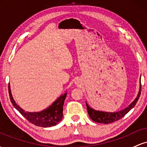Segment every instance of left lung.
<instances>
[{"mask_svg": "<svg viewBox=\"0 0 147 147\" xmlns=\"http://www.w3.org/2000/svg\"><path fill=\"white\" fill-rule=\"evenodd\" d=\"M141 94V81H140V90L138 92V95L137 96L135 100L131 103L128 107L125 108L123 110L120 111H117V112L114 113H110V112H104V111H96L95 109H92L88 105L87 102L86 104L87 106V111L89 115V117L92 121L98 123H103V124H109V123H112L115 121L119 120L121 118H122L126 113L129 112L131 109L136 106V103L139 99L140 97Z\"/></svg>", "mask_w": 147, "mask_h": 147, "instance_id": "left-lung-1", "label": "left lung"}]
</instances>
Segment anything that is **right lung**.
Instances as JSON below:
<instances>
[{
    "mask_svg": "<svg viewBox=\"0 0 147 147\" xmlns=\"http://www.w3.org/2000/svg\"><path fill=\"white\" fill-rule=\"evenodd\" d=\"M9 95L10 101L14 106L15 109L21 113L27 120L34 125L41 126V127H50L55 126L61 120L63 117V107L64 101L66 97L67 93L61 95L51 106H49L45 110L41 112L30 113L25 111L15 102L13 99L10 90V86L9 84Z\"/></svg>",
    "mask_w": 147,
    "mask_h": 147,
    "instance_id": "obj_1",
    "label": "right lung"
}]
</instances>
